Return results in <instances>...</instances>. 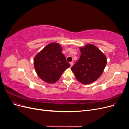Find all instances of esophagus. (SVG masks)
Wrapping results in <instances>:
<instances>
[{
  "label": "esophagus",
  "mask_w": 129,
  "mask_h": 129,
  "mask_svg": "<svg viewBox=\"0 0 129 129\" xmlns=\"http://www.w3.org/2000/svg\"><path fill=\"white\" fill-rule=\"evenodd\" d=\"M70 64H71V67H72V66H73V62H70Z\"/></svg>",
  "instance_id": "1"
}]
</instances>
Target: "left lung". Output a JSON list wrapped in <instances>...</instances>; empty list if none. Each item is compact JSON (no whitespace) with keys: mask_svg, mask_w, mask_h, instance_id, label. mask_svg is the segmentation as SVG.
Instances as JSON below:
<instances>
[{"mask_svg":"<svg viewBox=\"0 0 129 129\" xmlns=\"http://www.w3.org/2000/svg\"><path fill=\"white\" fill-rule=\"evenodd\" d=\"M81 56L71 68L76 79L84 84L97 80L102 75L107 64V58L93 45L88 44L80 48Z\"/></svg>","mask_w":129,"mask_h":129,"instance_id":"8db88e82","label":"left lung"}]
</instances>
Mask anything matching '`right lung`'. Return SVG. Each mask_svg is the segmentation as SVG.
Returning <instances> with one entry per match:
<instances>
[{
  "mask_svg": "<svg viewBox=\"0 0 129 129\" xmlns=\"http://www.w3.org/2000/svg\"><path fill=\"white\" fill-rule=\"evenodd\" d=\"M34 66L41 79L48 83H54L59 80L61 74L71 64L62 54L60 45L53 42L37 54Z\"/></svg>",
  "mask_w": 129,
  "mask_h": 129,
  "instance_id": "1",
  "label": "right lung"
}]
</instances>
